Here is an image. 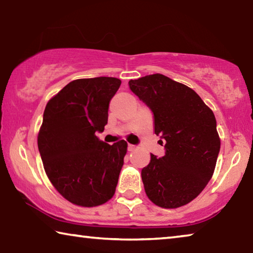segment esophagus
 <instances>
[{
    "mask_svg": "<svg viewBox=\"0 0 253 253\" xmlns=\"http://www.w3.org/2000/svg\"><path fill=\"white\" fill-rule=\"evenodd\" d=\"M136 148V146L135 145H131V144H128V146H127V149H128V152H132L134 151V149Z\"/></svg>",
    "mask_w": 253,
    "mask_h": 253,
    "instance_id": "34e87169",
    "label": "esophagus"
}]
</instances>
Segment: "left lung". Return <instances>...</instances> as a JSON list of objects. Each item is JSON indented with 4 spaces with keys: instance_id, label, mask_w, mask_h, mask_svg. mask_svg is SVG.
<instances>
[{
    "instance_id": "8db88e82",
    "label": "left lung",
    "mask_w": 253,
    "mask_h": 253,
    "mask_svg": "<svg viewBox=\"0 0 253 253\" xmlns=\"http://www.w3.org/2000/svg\"><path fill=\"white\" fill-rule=\"evenodd\" d=\"M130 90L153 113L154 131L165 155L151 154L142 169L154 204L175 209L194 200L211 179L220 152L213 111L193 89L161 74L130 80Z\"/></svg>"
}]
</instances>
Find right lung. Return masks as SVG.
Here are the masks:
<instances>
[{
	"label": "right lung",
	"mask_w": 253,
	"mask_h": 253,
	"mask_svg": "<svg viewBox=\"0 0 253 253\" xmlns=\"http://www.w3.org/2000/svg\"><path fill=\"white\" fill-rule=\"evenodd\" d=\"M121 84L114 77L74 80L45 106L38 135L41 160L55 190L76 205L97 207L116 191L127 143L109 145L96 134L105 129Z\"/></svg>",
	"instance_id": "right-lung-1"
}]
</instances>
